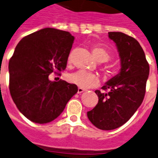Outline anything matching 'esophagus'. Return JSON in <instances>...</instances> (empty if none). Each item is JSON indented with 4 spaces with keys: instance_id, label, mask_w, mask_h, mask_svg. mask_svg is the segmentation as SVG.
<instances>
[{
    "instance_id": "esophagus-1",
    "label": "esophagus",
    "mask_w": 158,
    "mask_h": 158,
    "mask_svg": "<svg viewBox=\"0 0 158 158\" xmlns=\"http://www.w3.org/2000/svg\"><path fill=\"white\" fill-rule=\"evenodd\" d=\"M84 91H85L84 89L80 88V87H79V88H78V89H77V94H81V93H83Z\"/></svg>"
}]
</instances>
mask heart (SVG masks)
Returning a JSON list of instances; mask_svg holds the SVG:
<instances>
[{"label": "heart", "mask_w": 158, "mask_h": 158, "mask_svg": "<svg viewBox=\"0 0 158 158\" xmlns=\"http://www.w3.org/2000/svg\"><path fill=\"white\" fill-rule=\"evenodd\" d=\"M92 53L95 59L99 62H106L110 58V55L105 48L101 46H94L92 48ZM71 59L69 58V63ZM68 81L82 89H89L98 86L99 85L100 79L97 74L93 73L80 70L69 74L68 76Z\"/></svg>", "instance_id": "1"}]
</instances>
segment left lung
Segmentation results:
<instances>
[{
  "label": "left lung",
  "instance_id": "1",
  "mask_svg": "<svg viewBox=\"0 0 158 158\" xmlns=\"http://www.w3.org/2000/svg\"><path fill=\"white\" fill-rule=\"evenodd\" d=\"M120 57V72L95 90L98 102L87 116L101 130H113L129 120L141 105L145 94L149 65L136 40L122 32H109Z\"/></svg>",
  "mask_w": 158,
  "mask_h": 158
}]
</instances>
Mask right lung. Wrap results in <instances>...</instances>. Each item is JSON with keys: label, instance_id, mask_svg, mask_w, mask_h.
<instances>
[{"label": "right lung", "instance_id": "1", "mask_svg": "<svg viewBox=\"0 0 158 158\" xmlns=\"http://www.w3.org/2000/svg\"><path fill=\"white\" fill-rule=\"evenodd\" d=\"M73 41L68 31L44 28L23 38L10 58V94L19 111L34 123L54 120L77 92L76 85L48 78L65 69Z\"/></svg>", "mask_w": 158, "mask_h": 158}]
</instances>
